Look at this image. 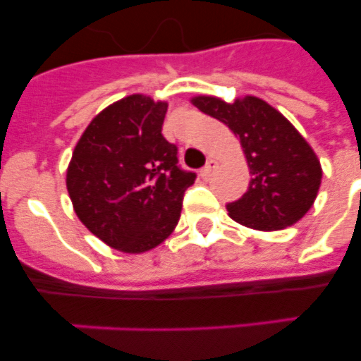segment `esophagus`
I'll list each match as a JSON object with an SVG mask.
<instances>
[{"label":"esophagus","mask_w":361,"mask_h":361,"mask_svg":"<svg viewBox=\"0 0 361 361\" xmlns=\"http://www.w3.org/2000/svg\"><path fill=\"white\" fill-rule=\"evenodd\" d=\"M216 168V161H213V159H209L208 162H206V166H204L202 170H200V177L202 178H208L209 175L213 173V170Z\"/></svg>","instance_id":"esophagus-1"}]
</instances>
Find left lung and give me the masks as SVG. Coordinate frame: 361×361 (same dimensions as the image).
Returning a JSON list of instances; mask_svg holds the SVG:
<instances>
[{
	"instance_id": "1",
	"label": "left lung",
	"mask_w": 361,
	"mask_h": 361,
	"mask_svg": "<svg viewBox=\"0 0 361 361\" xmlns=\"http://www.w3.org/2000/svg\"><path fill=\"white\" fill-rule=\"evenodd\" d=\"M190 101L240 139L251 180L242 199L228 204L229 216L258 231L296 224L312 208L322 184L320 159L304 135L255 95H240L233 103L215 95Z\"/></svg>"
}]
</instances>
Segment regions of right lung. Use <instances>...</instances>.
Masks as SVG:
<instances>
[{
    "label": "right lung",
    "mask_w": 361,
    "mask_h": 361,
    "mask_svg": "<svg viewBox=\"0 0 361 361\" xmlns=\"http://www.w3.org/2000/svg\"><path fill=\"white\" fill-rule=\"evenodd\" d=\"M168 103L132 94L86 126L66 168V190L86 229L117 251L139 255L170 237L195 173L177 168L162 137Z\"/></svg>",
    "instance_id": "add662e5"
}]
</instances>
